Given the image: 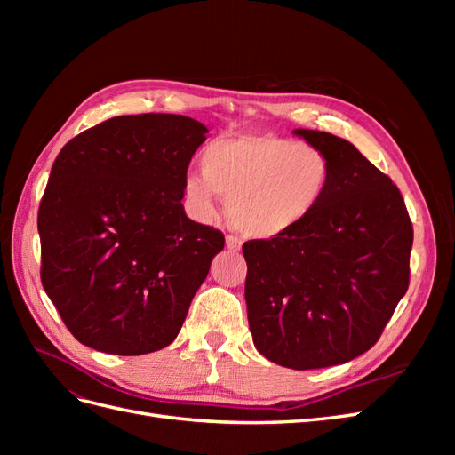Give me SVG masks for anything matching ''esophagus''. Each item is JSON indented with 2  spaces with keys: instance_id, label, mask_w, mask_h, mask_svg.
<instances>
[{
  "instance_id": "obj_1",
  "label": "esophagus",
  "mask_w": 455,
  "mask_h": 455,
  "mask_svg": "<svg viewBox=\"0 0 455 455\" xmlns=\"http://www.w3.org/2000/svg\"><path fill=\"white\" fill-rule=\"evenodd\" d=\"M241 239L239 237H233V235H228L226 237V246L229 251H233V252H237V251H241Z\"/></svg>"
}]
</instances>
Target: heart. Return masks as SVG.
Masks as SVG:
<instances>
[{
  "label": "heart",
  "mask_w": 455,
  "mask_h": 455,
  "mask_svg": "<svg viewBox=\"0 0 455 455\" xmlns=\"http://www.w3.org/2000/svg\"><path fill=\"white\" fill-rule=\"evenodd\" d=\"M334 184L324 149L271 132L220 136L203 149L201 174L184 178V201L197 220L216 214L228 197L231 224L254 239H277L316 212Z\"/></svg>",
  "instance_id": "obj_1"
}]
</instances>
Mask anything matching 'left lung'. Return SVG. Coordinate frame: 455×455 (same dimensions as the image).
Wrapping results in <instances>:
<instances>
[{
  "instance_id": "1",
  "label": "left lung",
  "mask_w": 455,
  "mask_h": 455,
  "mask_svg": "<svg viewBox=\"0 0 455 455\" xmlns=\"http://www.w3.org/2000/svg\"><path fill=\"white\" fill-rule=\"evenodd\" d=\"M334 163V184L307 222L243 244L244 299L256 349L292 370L353 361L379 339L408 291L414 243L387 174L351 142L296 129Z\"/></svg>"
}]
</instances>
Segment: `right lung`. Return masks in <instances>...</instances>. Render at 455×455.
<instances>
[{
    "instance_id": "obj_1",
    "label": "right lung",
    "mask_w": 455,
    "mask_h": 455,
    "mask_svg": "<svg viewBox=\"0 0 455 455\" xmlns=\"http://www.w3.org/2000/svg\"><path fill=\"white\" fill-rule=\"evenodd\" d=\"M174 114L119 116L54 159L37 212L41 284L77 341L109 355L171 346L224 235L186 216L184 178L206 140Z\"/></svg>"
}]
</instances>
